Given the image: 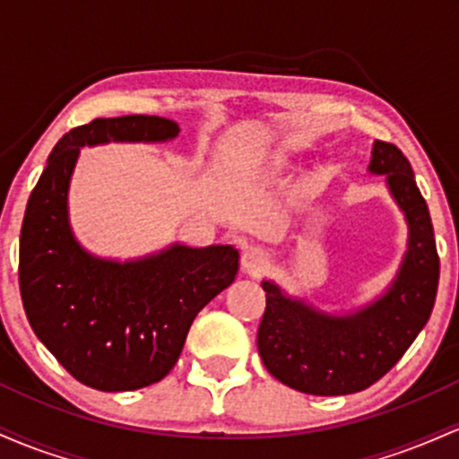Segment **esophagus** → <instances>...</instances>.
<instances>
[{
  "label": "esophagus",
  "mask_w": 459,
  "mask_h": 459,
  "mask_svg": "<svg viewBox=\"0 0 459 459\" xmlns=\"http://www.w3.org/2000/svg\"><path fill=\"white\" fill-rule=\"evenodd\" d=\"M270 265V255H267L263 247H247V250L241 255V267H244L246 273H250V276H256V273H261L265 267Z\"/></svg>",
  "instance_id": "esophagus-1"
}]
</instances>
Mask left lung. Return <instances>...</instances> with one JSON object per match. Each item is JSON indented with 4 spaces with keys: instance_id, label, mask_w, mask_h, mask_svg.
I'll return each mask as SVG.
<instances>
[{
    "instance_id": "left-lung-1",
    "label": "left lung",
    "mask_w": 459,
    "mask_h": 459,
    "mask_svg": "<svg viewBox=\"0 0 459 459\" xmlns=\"http://www.w3.org/2000/svg\"><path fill=\"white\" fill-rule=\"evenodd\" d=\"M368 172L386 175L410 229L403 263L386 293L356 313L330 315L263 281L261 360L276 380L299 393L332 397L365 391L397 365L434 308L440 259L412 166L397 146L376 140Z\"/></svg>"
}]
</instances>
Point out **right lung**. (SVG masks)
Wrapping results in <instances>:
<instances>
[{
  "label": "right lung",
  "instance_id": "add662e5",
  "mask_svg": "<svg viewBox=\"0 0 459 459\" xmlns=\"http://www.w3.org/2000/svg\"><path fill=\"white\" fill-rule=\"evenodd\" d=\"M177 135L175 120L160 116L94 118L62 135L28 200L19 241L25 315L56 360L97 391H135L163 380L194 317L239 270L233 246L172 244L118 263L86 252L73 235L68 183L82 146Z\"/></svg>",
  "mask_w": 459,
  "mask_h": 459
}]
</instances>
